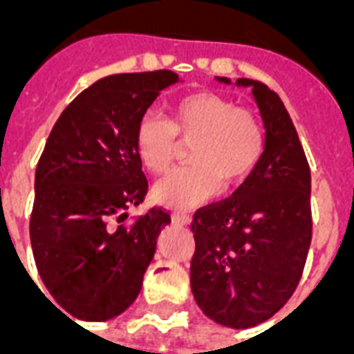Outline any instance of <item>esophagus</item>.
<instances>
[{"instance_id":"obj_1","label":"esophagus","mask_w":354,"mask_h":354,"mask_svg":"<svg viewBox=\"0 0 354 354\" xmlns=\"http://www.w3.org/2000/svg\"><path fill=\"white\" fill-rule=\"evenodd\" d=\"M172 222L178 223V225H189V223H192V218L187 214H184V212H174V214H172Z\"/></svg>"}]
</instances>
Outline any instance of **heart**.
<instances>
[{"label":"heart","mask_w":354,"mask_h":354,"mask_svg":"<svg viewBox=\"0 0 354 354\" xmlns=\"http://www.w3.org/2000/svg\"><path fill=\"white\" fill-rule=\"evenodd\" d=\"M178 136L189 146V161L153 187V199L170 208L205 203L225 187L243 182L260 162L266 132L250 109L237 108L220 94L193 93L172 108L170 123L142 117L136 127V153L149 172L162 174L178 155Z\"/></svg>","instance_id":"heart-1"}]
</instances>
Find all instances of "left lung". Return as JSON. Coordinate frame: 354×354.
Masks as SVG:
<instances>
[{
  "mask_svg": "<svg viewBox=\"0 0 354 354\" xmlns=\"http://www.w3.org/2000/svg\"><path fill=\"white\" fill-rule=\"evenodd\" d=\"M235 85L252 88L266 147L230 199L193 216L192 292L216 324L245 330L271 319L301 279L313 231L311 170L279 94L245 77Z\"/></svg>",
  "mask_w": 354,
  "mask_h": 354,
  "instance_id": "left-lung-1",
  "label": "left lung"
}]
</instances>
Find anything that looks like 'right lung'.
<instances>
[{"label": "right lung", "instance_id": "1", "mask_svg": "<svg viewBox=\"0 0 354 354\" xmlns=\"http://www.w3.org/2000/svg\"><path fill=\"white\" fill-rule=\"evenodd\" d=\"M178 81L169 70L108 75L85 88L50 131L35 170L30 241L45 288L75 319H115L142 290L170 216L153 208L131 227L119 223L147 193L136 127Z\"/></svg>", "mask_w": 354, "mask_h": 354}]
</instances>
